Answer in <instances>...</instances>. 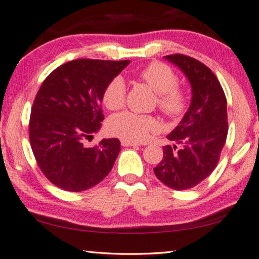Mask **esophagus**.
<instances>
[{
	"label": "esophagus",
	"mask_w": 259,
	"mask_h": 259,
	"mask_svg": "<svg viewBox=\"0 0 259 259\" xmlns=\"http://www.w3.org/2000/svg\"><path fill=\"white\" fill-rule=\"evenodd\" d=\"M121 144L123 147H138V143H135V142H131L128 140H121Z\"/></svg>",
	"instance_id": "34e87169"
}]
</instances>
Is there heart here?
Wrapping results in <instances>:
<instances>
[{"mask_svg": "<svg viewBox=\"0 0 259 259\" xmlns=\"http://www.w3.org/2000/svg\"><path fill=\"white\" fill-rule=\"evenodd\" d=\"M138 77L157 93V105L166 117L176 119L184 115L188 109V95L178 87V76L169 65L162 62H151L138 72ZM125 95L124 81L116 76L105 85L102 102L109 110H118L124 105ZM158 128L159 123L154 116L131 111L112 116L108 123V129L112 135L135 143L147 141L150 134Z\"/></svg>", "mask_w": 259, "mask_h": 259, "instance_id": "1", "label": "heart"}]
</instances>
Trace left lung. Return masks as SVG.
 <instances>
[{
	"mask_svg": "<svg viewBox=\"0 0 259 259\" xmlns=\"http://www.w3.org/2000/svg\"><path fill=\"white\" fill-rule=\"evenodd\" d=\"M191 84V103L184 117L167 135L172 145L163 147L156 177L174 190L194 188L209 176L220 161L228 136L227 97L216 75L195 58L182 54L165 56Z\"/></svg>",
	"mask_w": 259,
	"mask_h": 259,
	"instance_id": "left-lung-1",
	"label": "left lung"
}]
</instances>
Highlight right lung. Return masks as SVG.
I'll return each instance as SVG.
<instances>
[{
    "instance_id": "right-lung-1",
    "label": "right lung",
    "mask_w": 259,
    "mask_h": 259,
    "mask_svg": "<svg viewBox=\"0 0 259 259\" xmlns=\"http://www.w3.org/2000/svg\"><path fill=\"white\" fill-rule=\"evenodd\" d=\"M129 63L78 58L43 81L31 108L29 138L39 169L56 187L84 191L110 172L121 150L117 138H104L93 148L85 143L104 119L105 85Z\"/></svg>"
}]
</instances>
